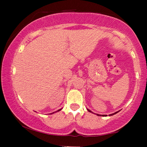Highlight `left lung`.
<instances>
[{"instance_id":"1","label":"left lung","mask_w":147,"mask_h":147,"mask_svg":"<svg viewBox=\"0 0 147 147\" xmlns=\"http://www.w3.org/2000/svg\"><path fill=\"white\" fill-rule=\"evenodd\" d=\"M88 110L89 111V112H91V111H90V110H89V109H88ZM118 113V111H117V112H115V113H112V114H110V115H109V116H111V115H114V114H115V113ZM96 115H98V116H101L100 115H98V114H96ZM102 116H107L106 115H102Z\"/></svg>"}]
</instances>
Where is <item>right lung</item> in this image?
Returning <instances> with one entry per match:
<instances>
[{"instance_id": "right-lung-1", "label": "right lung", "mask_w": 147, "mask_h": 147, "mask_svg": "<svg viewBox=\"0 0 147 147\" xmlns=\"http://www.w3.org/2000/svg\"><path fill=\"white\" fill-rule=\"evenodd\" d=\"M61 109H59V110H58V111H60V110H61Z\"/></svg>"}]
</instances>
